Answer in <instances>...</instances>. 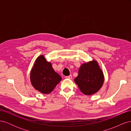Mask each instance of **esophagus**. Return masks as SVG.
I'll use <instances>...</instances> for the list:
<instances>
[{"mask_svg": "<svg viewBox=\"0 0 131 131\" xmlns=\"http://www.w3.org/2000/svg\"><path fill=\"white\" fill-rule=\"evenodd\" d=\"M72 78H73V77H72V75H69V76L66 77V79H72Z\"/></svg>", "mask_w": 131, "mask_h": 131, "instance_id": "esophagus-1", "label": "esophagus"}]
</instances>
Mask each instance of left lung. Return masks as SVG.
I'll use <instances>...</instances> for the list:
<instances>
[{"label": "left lung", "instance_id": "obj_1", "mask_svg": "<svg viewBox=\"0 0 131 131\" xmlns=\"http://www.w3.org/2000/svg\"><path fill=\"white\" fill-rule=\"evenodd\" d=\"M74 81L83 93L91 95L102 88L104 82V75L97 61L93 60L81 66Z\"/></svg>", "mask_w": 131, "mask_h": 131}]
</instances>
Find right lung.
I'll list each match as a JSON object with an SVG mask.
<instances>
[{
  "mask_svg": "<svg viewBox=\"0 0 131 131\" xmlns=\"http://www.w3.org/2000/svg\"><path fill=\"white\" fill-rule=\"evenodd\" d=\"M61 80L43 55L37 58L30 72V81L35 90L43 94L50 93Z\"/></svg>",
  "mask_w": 131,
  "mask_h": 131,
  "instance_id": "1",
  "label": "right lung"
}]
</instances>
